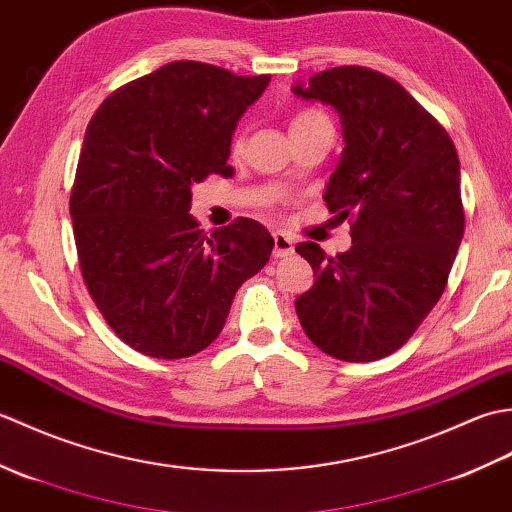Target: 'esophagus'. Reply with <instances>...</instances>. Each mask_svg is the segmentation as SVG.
I'll use <instances>...</instances> for the list:
<instances>
[{"instance_id":"obj_1","label":"esophagus","mask_w":512,"mask_h":512,"mask_svg":"<svg viewBox=\"0 0 512 512\" xmlns=\"http://www.w3.org/2000/svg\"><path fill=\"white\" fill-rule=\"evenodd\" d=\"M273 244H275V250H273L275 257H288L292 255V250H295V242H292V237L286 235L284 231L273 233Z\"/></svg>"}]
</instances>
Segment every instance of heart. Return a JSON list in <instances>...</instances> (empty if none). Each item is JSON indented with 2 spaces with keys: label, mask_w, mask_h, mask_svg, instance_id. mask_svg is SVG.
Listing matches in <instances>:
<instances>
[{
  "label": "heart",
  "mask_w": 512,
  "mask_h": 512,
  "mask_svg": "<svg viewBox=\"0 0 512 512\" xmlns=\"http://www.w3.org/2000/svg\"><path fill=\"white\" fill-rule=\"evenodd\" d=\"M317 121H325V116L317 110H301L295 116H292L290 121V129L292 127H303V125H310V123H317Z\"/></svg>",
  "instance_id": "1"
}]
</instances>
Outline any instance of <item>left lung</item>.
<instances>
[{"instance_id": "obj_1", "label": "left lung", "mask_w": 512, "mask_h": 512, "mask_svg": "<svg viewBox=\"0 0 512 512\" xmlns=\"http://www.w3.org/2000/svg\"><path fill=\"white\" fill-rule=\"evenodd\" d=\"M292 92L341 116L345 147L323 200L354 217L345 253L297 246L314 270L297 317L321 352L378 361L416 332L447 286L464 235L458 151L400 83L369 68L325 70Z\"/></svg>"}]
</instances>
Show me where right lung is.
I'll return each instance as SVG.
<instances>
[{"mask_svg": "<svg viewBox=\"0 0 512 512\" xmlns=\"http://www.w3.org/2000/svg\"><path fill=\"white\" fill-rule=\"evenodd\" d=\"M270 76L173 61L123 85L96 110L70 195L76 253L105 321L136 352L184 358L222 332L237 288L273 253L255 220L206 235L191 187L228 178L231 140Z\"/></svg>", "mask_w": 512, "mask_h": 512, "instance_id": "right-lung-1", "label": "right lung"}]
</instances>
